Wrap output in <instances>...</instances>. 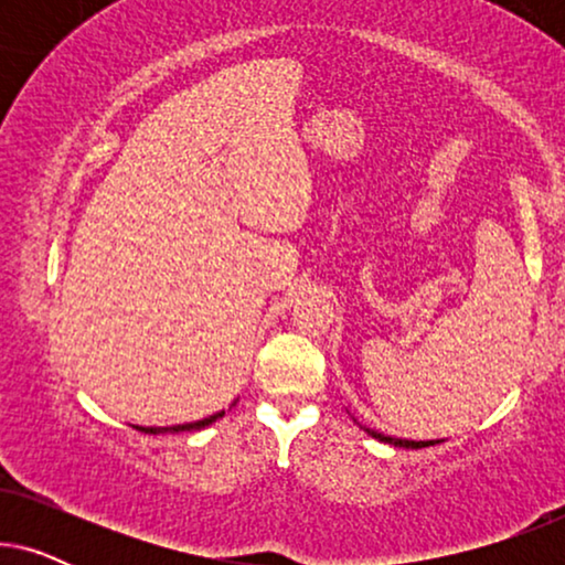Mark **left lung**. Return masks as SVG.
<instances>
[{"label":"left lung","instance_id":"8db88e82","mask_svg":"<svg viewBox=\"0 0 565 565\" xmlns=\"http://www.w3.org/2000/svg\"><path fill=\"white\" fill-rule=\"evenodd\" d=\"M365 429V427H362ZM370 437L381 439V443H388V445H396V447H406V450H419V447H429V445H439L443 439H401V437H391V435H383V431H375V429H365Z\"/></svg>","mask_w":565,"mask_h":565}]
</instances>
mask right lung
I'll return each instance as SVG.
<instances>
[{"mask_svg":"<svg viewBox=\"0 0 565 565\" xmlns=\"http://www.w3.org/2000/svg\"><path fill=\"white\" fill-rule=\"evenodd\" d=\"M223 414L226 412H215L213 416H205V419H200V422L174 424V427H136V429L143 431V435H164V431H198V429H205L207 424H213L215 419H221Z\"/></svg>","mask_w":565,"mask_h":565,"instance_id":"add662e5","label":"right lung"}]
</instances>
